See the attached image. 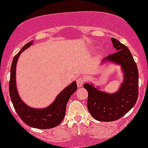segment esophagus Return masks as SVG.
<instances>
[{
	"label": "esophagus",
	"instance_id": "esophagus-1",
	"mask_svg": "<svg viewBox=\"0 0 148 148\" xmlns=\"http://www.w3.org/2000/svg\"><path fill=\"white\" fill-rule=\"evenodd\" d=\"M84 82V78H82V77H79V78H77L76 83H77V86H78V87H82Z\"/></svg>",
	"mask_w": 148,
	"mask_h": 148
}]
</instances>
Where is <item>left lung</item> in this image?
I'll list each match as a JSON object with an SVG mask.
<instances>
[{
	"mask_svg": "<svg viewBox=\"0 0 148 148\" xmlns=\"http://www.w3.org/2000/svg\"><path fill=\"white\" fill-rule=\"evenodd\" d=\"M116 52L105 57L101 64L119 65L122 72L123 82L113 93L104 92L93 84L87 83L84 87L88 92L87 108L91 116L99 121L119 119L136 104L138 95V72L136 64L126 46L117 39L111 38Z\"/></svg>",
	"mask_w": 148,
	"mask_h": 148,
	"instance_id": "1",
	"label": "left lung"
}]
</instances>
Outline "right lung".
<instances>
[{
  "label": "right lung",
  "mask_w": 148,
  "mask_h": 148,
  "mask_svg": "<svg viewBox=\"0 0 148 148\" xmlns=\"http://www.w3.org/2000/svg\"><path fill=\"white\" fill-rule=\"evenodd\" d=\"M32 45V40L29 42L19 51L13 58L10 71V95L14 108L22 121L29 126L38 129H49L58 126L62 121L66 113V106L68 100L77 90L75 82L70 85L56 96L52 104L44 108H34L27 105L18 94L16 85V66L18 58L22 52Z\"/></svg>",
  "instance_id": "1"
}]
</instances>
